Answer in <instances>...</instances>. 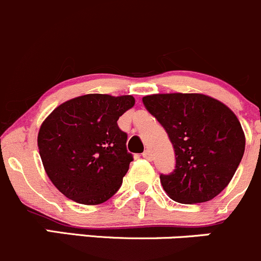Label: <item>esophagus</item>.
<instances>
[{"instance_id": "obj_1", "label": "esophagus", "mask_w": 261, "mask_h": 261, "mask_svg": "<svg viewBox=\"0 0 261 261\" xmlns=\"http://www.w3.org/2000/svg\"><path fill=\"white\" fill-rule=\"evenodd\" d=\"M143 156L145 158V159H147V160H151L152 159L151 151H150V150H145V151L143 152Z\"/></svg>"}]
</instances>
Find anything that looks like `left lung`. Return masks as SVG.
I'll use <instances>...</instances> for the list:
<instances>
[{
	"label": "left lung",
	"mask_w": 261,
	"mask_h": 261,
	"mask_svg": "<svg viewBox=\"0 0 261 261\" xmlns=\"http://www.w3.org/2000/svg\"><path fill=\"white\" fill-rule=\"evenodd\" d=\"M143 102L174 147L175 169L160 174L165 193L188 204L215 198L232 179L245 151V134L236 115L201 93L151 94Z\"/></svg>",
	"instance_id": "left-lung-1"
}]
</instances>
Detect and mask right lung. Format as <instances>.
Returning <instances> with one entry per match:
<instances>
[{
	"label": "right lung",
	"mask_w": 261,
	"mask_h": 261,
	"mask_svg": "<svg viewBox=\"0 0 261 261\" xmlns=\"http://www.w3.org/2000/svg\"><path fill=\"white\" fill-rule=\"evenodd\" d=\"M134 105L133 96L84 94L58 106L41 123L44 169L67 198L99 204L120 189L133 155L117 120Z\"/></svg>",
	"instance_id": "1"
}]
</instances>
